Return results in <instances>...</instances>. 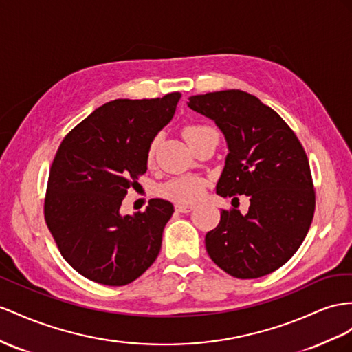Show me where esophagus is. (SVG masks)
<instances>
[{
    "label": "esophagus",
    "instance_id": "1",
    "mask_svg": "<svg viewBox=\"0 0 352 352\" xmlns=\"http://www.w3.org/2000/svg\"><path fill=\"white\" fill-rule=\"evenodd\" d=\"M193 208H195L193 205H184V204H177V205H175V210H177L178 212H183V214H187V212L193 211Z\"/></svg>",
    "mask_w": 352,
    "mask_h": 352
}]
</instances>
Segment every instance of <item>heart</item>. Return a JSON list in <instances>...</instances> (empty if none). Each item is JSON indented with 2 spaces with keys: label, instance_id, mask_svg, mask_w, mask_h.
<instances>
[{
  "label": "heart",
  "instance_id": "b5f03b06",
  "mask_svg": "<svg viewBox=\"0 0 352 352\" xmlns=\"http://www.w3.org/2000/svg\"><path fill=\"white\" fill-rule=\"evenodd\" d=\"M215 132L212 128L206 124H187L183 129V137L187 141L188 146L190 144L201 138L205 133H211ZM156 144L157 141L153 140L148 146L147 150V160L151 162L153 157H155V150H156ZM205 179L201 177H195V175H183V177H175L170 178L168 182L160 187V195L166 197V199H170L178 204H193L197 199H201V196L204 195L205 190Z\"/></svg>",
  "mask_w": 352,
  "mask_h": 352
}]
</instances>
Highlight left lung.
<instances>
[{
    "label": "left lung",
    "instance_id": "left-lung-1",
    "mask_svg": "<svg viewBox=\"0 0 352 352\" xmlns=\"http://www.w3.org/2000/svg\"><path fill=\"white\" fill-rule=\"evenodd\" d=\"M193 111L214 120L228 142L217 195L250 197L247 214L223 210L206 233L212 262L229 275L253 279L293 257L309 230L315 192L308 156L276 111L238 89L188 98Z\"/></svg>",
    "mask_w": 352,
    "mask_h": 352
}]
</instances>
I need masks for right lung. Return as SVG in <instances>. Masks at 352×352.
<instances>
[{"instance_id":"right-lung-1","label":"right lung","mask_w":352,"mask_h":352,"mask_svg":"<svg viewBox=\"0 0 352 352\" xmlns=\"http://www.w3.org/2000/svg\"><path fill=\"white\" fill-rule=\"evenodd\" d=\"M179 92L155 99H114L71 131L50 166L44 219L56 245L80 275L126 285L155 262L174 205L151 199L146 211L120 205L147 170V150L174 117Z\"/></svg>"}]
</instances>
